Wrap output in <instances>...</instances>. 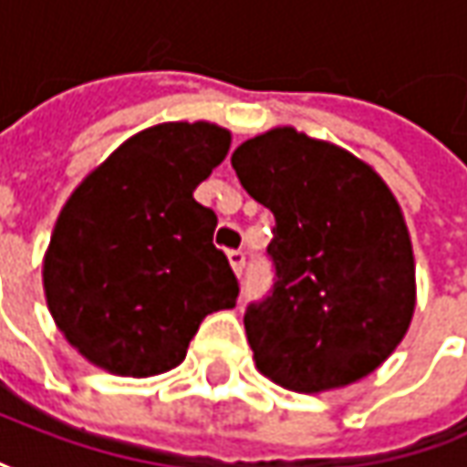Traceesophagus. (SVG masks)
<instances>
[{"label": "esophagus", "instance_id": "1", "mask_svg": "<svg viewBox=\"0 0 467 467\" xmlns=\"http://www.w3.org/2000/svg\"><path fill=\"white\" fill-rule=\"evenodd\" d=\"M228 263H231V268L236 270V275H242L246 268V252H242V249H231V252H228Z\"/></svg>", "mask_w": 467, "mask_h": 467}]
</instances>
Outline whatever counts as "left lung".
<instances>
[{"instance_id":"8db88e82","label":"left lung","mask_w":467,"mask_h":467,"mask_svg":"<svg viewBox=\"0 0 467 467\" xmlns=\"http://www.w3.org/2000/svg\"><path fill=\"white\" fill-rule=\"evenodd\" d=\"M231 165L275 218V278L244 313L257 370L305 394L365 379L415 310L412 244L394 194L355 154L294 129L249 139Z\"/></svg>"}]
</instances>
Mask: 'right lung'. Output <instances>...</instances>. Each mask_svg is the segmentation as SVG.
I'll use <instances>...</instances> for the list:
<instances>
[{
	"label": "right lung",
	"mask_w": 467,
	"mask_h": 467,
	"mask_svg": "<svg viewBox=\"0 0 467 467\" xmlns=\"http://www.w3.org/2000/svg\"><path fill=\"white\" fill-rule=\"evenodd\" d=\"M228 147L231 133L213 123L141 130L62 207L44 292L88 362L133 379L165 373L204 315L236 305L239 281L213 244L218 215L194 199Z\"/></svg>",
	"instance_id": "1"
}]
</instances>
